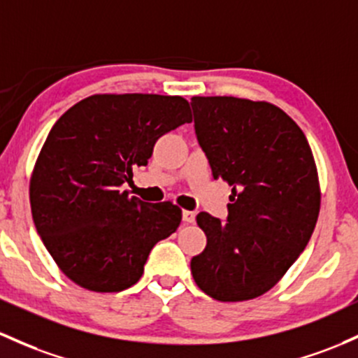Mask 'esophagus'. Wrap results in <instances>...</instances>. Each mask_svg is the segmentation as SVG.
<instances>
[{"instance_id": "34e87169", "label": "esophagus", "mask_w": 358, "mask_h": 358, "mask_svg": "<svg viewBox=\"0 0 358 358\" xmlns=\"http://www.w3.org/2000/svg\"><path fill=\"white\" fill-rule=\"evenodd\" d=\"M183 221L187 224H192L195 221V212L194 210H183Z\"/></svg>"}]
</instances>
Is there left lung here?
<instances>
[{"mask_svg":"<svg viewBox=\"0 0 358 358\" xmlns=\"http://www.w3.org/2000/svg\"><path fill=\"white\" fill-rule=\"evenodd\" d=\"M192 110L212 176L233 187L226 222L197 215L207 245L192 258V275L215 301L255 299L311 239L321 203L313 151L299 125L268 101L194 96Z\"/></svg>","mask_w":358,"mask_h":358,"instance_id":"8db88e82","label":"left lung"}]
</instances>
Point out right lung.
<instances>
[{"label": "right lung", "mask_w": 358, "mask_h": 358, "mask_svg": "<svg viewBox=\"0 0 358 358\" xmlns=\"http://www.w3.org/2000/svg\"><path fill=\"white\" fill-rule=\"evenodd\" d=\"M192 122L182 96L93 95L50 129L30 178L34 224L66 277L120 292L143 277L152 246L175 233L182 209L122 190L156 141Z\"/></svg>", "instance_id": "add662e5"}]
</instances>
